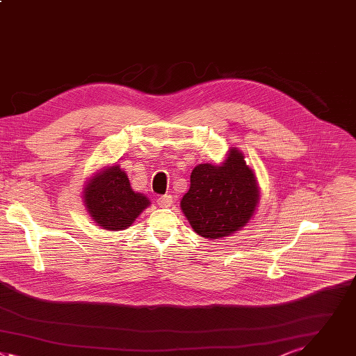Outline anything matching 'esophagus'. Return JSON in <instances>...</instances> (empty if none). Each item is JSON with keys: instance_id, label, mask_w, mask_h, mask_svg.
<instances>
[{"instance_id": "obj_1", "label": "esophagus", "mask_w": 356, "mask_h": 356, "mask_svg": "<svg viewBox=\"0 0 356 356\" xmlns=\"http://www.w3.org/2000/svg\"><path fill=\"white\" fill-rule=\"evenodd\" d=\"M157 203H159V206H161V207H168V206L172 204V196H171V195L159 196V197H157Z\"/></svg>"}]
</instances>
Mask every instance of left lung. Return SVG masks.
Instances as JSON below:
<instances>
[{
	"instance_id": "left-lung-1",
	"label": "left lung",
	"mask_w": 356,
	"mask_h": 356,
	"mask_svg": "<svg viewBox=\"0 0 356 356\" xmlns=\"http://www.w3.org/2000/svg\"><path fill=\"white\" fill-rule=\"evenodd\" d=\"M257 203L255 175L244 156L232 149L220 167L199 164L193 168L181 209L193 232L216 240L245 226Z\"/></svg>"
}]
</instances>
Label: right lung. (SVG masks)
Here are the masks:
<instances>
[{
    "label": "right lung",
    "instance_id": "right-lung-1",
    "mask_svg": "<svg viewBox=\"0 0 356 356\" xmlns=\"http://www.w3.org/2000/svg\"><path fill=\"white\" fill-rule=\"evenodd\" d=\"M86 206L98 226L105 230H123L130 226L150 200L130 188L129 178L119 165L95 175L86 186Z\"/></svg>",
    "mask_w": 356,
    "mask_h": 356
}]
</instances>
